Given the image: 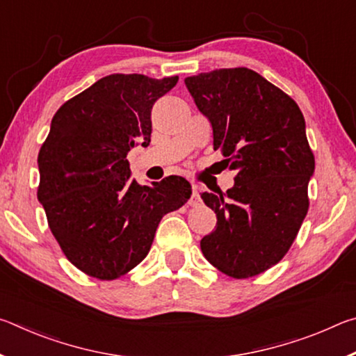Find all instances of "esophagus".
<instances>
[{
    "label": "esophagus",
    "mask_w": 356,
    "mask_h": 356,
    "mask_svg": "<svg viewBox=\"0 0 356 356\" xmlns=\"http://www.w3.org/2000/svg\"><path fill=\"white\" fill-rule=\"evenodd\" d=\"M188 204H190V206H200V204H201V196H200V193H197V188H196V186H193L191 197H190Z\"/></svg>",
    "instance_id": "1"
}]
</instances>
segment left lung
<instances>
[{
  "instance_id": "obj_1",
  "label": "left lung",
  "mask_w": 356,
  "mask_h": 356,
  "mask_svg": "<svg viewBox=\"0 0 356 356\" xmlns=\"http://www.w3.org/2000/svg\"><path fill=\"white\" fill-rule=\"evenodd\" d=\"M213 130V149L237 171L226 193H202L215 210V231L202 254L227 276L243 280L278 264L308 213L314 154L295 100L257 72L216 69L185 78Z\"/></svg>"
}]
</instances>
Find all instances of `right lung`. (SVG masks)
Returning <instances> with one entry per match:
<instances>
[{"label":"right lung","instance_id":"add662e5","mask_svg":"<svg viewBox=\"0 0 356 356\" xmlns=\"http://www.w3.org/2000/svg\"><path fill=\"white\" fill-rule=\"evenodd\" d=\"M179 76L113 74L65 102L38 156V200L65 257L97 280H116L147 256L160 220L190 200L179 176L152 186L131 179L127 154L149 146L150 111Z\"/></svg>","mask_w":356,"mask_h":356}]
</instances>
